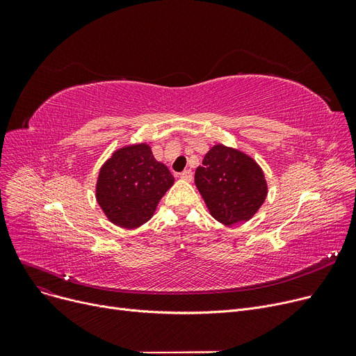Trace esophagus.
Returning <instances> with one entry per match:
<instances>
[{
    "mask_svg": "<svg viewBox=\"0 0 356 356\" xmlns=\"http://www.w3.org/2000/svg\"><path fill=\"white\" fill-rule=\"evenodd\" d=\"M180 179H183V180H186V181H191V180L193 179V172L191 170V168H189V170L181 172V173H180Z\"/></svg>",
    "mask_w": 356,
    "mask_h": 356,
    "instance_id": "obj_1",
    "label": "esophagus"
}]
</instances>
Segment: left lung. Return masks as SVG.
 <instances>
[{"label": "left lung", "mask_w": 356, "mask_h": 356, "mask_svg": "<svg viewBox=\"0 0 356 356\" xmlns=\"http://www.w3.org/2000/svg\"><path fill=\"white\" fill-rule=\"evenodd\" d=\"M195 183L211 215L225 225L252 218L267 196L261 167L247 154L222 144L204 156Z\"/></svg>", "instance_id": "8db88e82"}]
</instances>
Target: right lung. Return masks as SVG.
I'll use <instances>...</instances> for the list:
<instances>
[{
	"mask_svg": "<svg viewBox=\"0 0 356 356\" xmlns=\"http://www.w3.org/2000/svg\"><path fill=\"white\" fill-rule=\"evenodd\" d=\"M175 177L156 161L147 144L124 147L102 165L97 199L108 219L122 228H137L153 216Z\"/></svg>",
	"mask_w": 356,
	"mask_h": 356,
	"instance_id": "obj_1",
	"label": "right lung"
}]
</instances>
